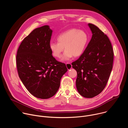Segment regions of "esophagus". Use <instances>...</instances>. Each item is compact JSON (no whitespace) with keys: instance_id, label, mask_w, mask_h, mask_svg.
<instances>
[{"instance_id":"1","label":"esophagus","mask_w":128,"mask_h":128,"mask_svg":"<svg viewBox=\"0 0 128 128\" xmlns=\"http://www.w3.org/2000/svg\"><path fill=\"white\" fill-rule=\"evenodd\" d=\"M66 66L67 67V68L69 70V69H70L71 68H72V65L70 63H67L66 64Z\"/></svg>"}]
</instances>
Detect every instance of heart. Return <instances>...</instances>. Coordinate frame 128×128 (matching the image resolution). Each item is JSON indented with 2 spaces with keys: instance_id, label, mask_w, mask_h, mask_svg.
Returning <instances> with one entry per match:
<instances>
[{
  "instance_id": "b5f03b06",
  "label": "heart",
  "mask_w": 128,
  "mask_h": 128,
  "mask_svg": "<svg viewBox=\"0 0 128 128\" xmlns=\"http://www.w3.org/2000/svg\"><path fill=\"white\" fill-rule=\"evenodd\" d=\"M58 42H51L50 49L52 55L60 58L65 49L62 61L70 60L73 56L78 57L84 53L88 42V36L84 31L73 28L60 34L57 37Z\"/></svg>"
}]
</instances>
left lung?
<instances>
[{"instance_id": "8db88e82", "label": "left lung", "mask_w": 128, "mask_h": 128, "mask_svg": "<svg viewBox=\"0 0 128 128\" xmlns=\"http://www.w3.org/2000/svg\"><path fill=\"white\" fill-rule=\"evenodd\" d=\"M92 36L84 53L72 63L77 71L76 86L78 92L85 98L99 95L105 88L110 75L114 51L107 36L92 24H88Z\"/></svg>"}]
</instances>
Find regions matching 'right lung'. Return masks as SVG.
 I'll return each mask as SVG.
<instances>
[{
	"label": "right lung",
	"instance_id": "obj_1",
	"mask_svg": "<svg viewBox=\"0 0 128 128\" xmlns=\"http://www.w3.org/2000/svg\"><path fill=\"white\" fill-rule=\"evenodd\" d=\"M52 30L48 25L33 30L26 37L17 51L19 76L34 97L48 99L58 90L66 65L54 59L50 49Z\"/></svg>",
	"mask_w": 128,
	"mask_h": 128
}]
</instances>
